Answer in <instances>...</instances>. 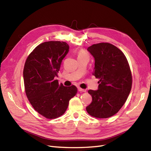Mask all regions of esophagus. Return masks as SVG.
<instances>
[{
  "label": "esophagus",
  "mask_w": 151,
  "mask_h": 151,
  "mask_svg": "<svg viewBox=\"0 0 151 151\" xmlns=\"http://www.w3.org/2000/svg\"><path fill=\"white\" fill-rule=\"evenodd\" d=\"M78 91H79V92H86V90L83 89H81L80 88H78Z\"/></svg>",
  "instance_id": "34e87169"
}]
</instances>
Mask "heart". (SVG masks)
<instances>
[{"label": "heart", "mask_w": 151, "mask_h": 151, "mask_svg": "<svg viewBox=\"0 0 151 151\" xmlns=\"http://www.w3.org/2000/svg\"><path fill=\"white\" fill-rule=\"evenodd\" d=\"M88 57V55L87 53L84 50H81L80 51H79L78 53H77V57Z\"/></svg>", "instance_id": "obj_1"}]
</instances>
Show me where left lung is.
Returning <instances> with one entry per match:
<instances>
[{
    "label": "left lung",
    "mask_w": 151,
    "mask_h": 151,
    "mask_svg": "<svg viewBox=\"0 0 151 151\" xmlns=\"http://www.w3.org/2000/svg\"><path fill=\"white\" fill-rule=\"evenodd\" d=\"M87 50L94 58L93 75L99 81L97 90L88 91L93 100L86 110L96 118H109L120 110L130 94V66L123 53L110 43L94 44Z\"/></svg>",
    "instance_id": "left-lung-1"
}]
</instances>
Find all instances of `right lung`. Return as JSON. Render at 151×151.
I'll use <instances>...</instances> for the list:
<instances>
[{
  "label": "right lung",
  "instance_id": "obj_1",
  "mask_svg": "<svg viewBox=\"0 0 151 151\" xmlns=\"http://www.w3.org/2000/svg\"><path fill=\"white\" fill-rule=\"evenodd\" d=\"M68 51L65 42H44L33 50L25 62L23 79L27 98L35 110L48 119L62 116L77 93L75 86L66 87L55 80Z\"/></svg>",
  "mask_w": 151,
  "mask_h": 151
}]
</instances>
